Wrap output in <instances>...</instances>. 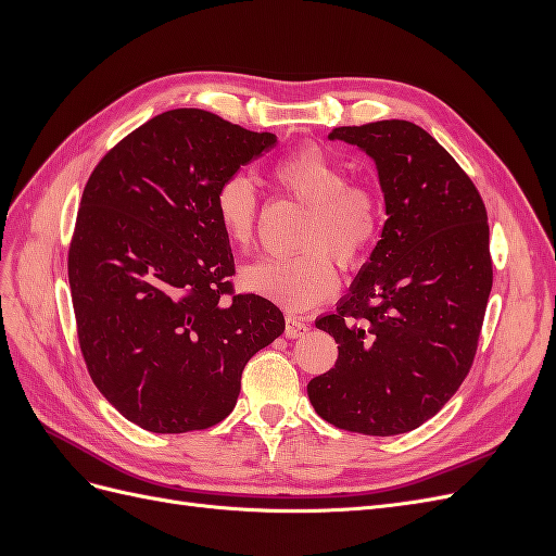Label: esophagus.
<instances>
[{
    "instance_id": "34e87169",
    "label": "esophagus",
    "mask_w": 556,
    "mask_h": 556,
    "mask_svg": "<svg viewBox=\"0 0 556 556\" xmlns=\"http://www.w3.org/2000/svg\"><path fill=\"white\" fill-rule=\"evenodd\" d=\"M306 331H308V325L301 317L296 315L285 317V336H288V339H301Z\"/></svg>"
}]
</instances>
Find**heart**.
I'll use <instances>...</instances> for the list:
<instances>
[{
	"label": "heart",
	"mask_w": 556,
	"mask_h": 556,
	"mask_svg": "<svg viewBox=\"0 0 556 556\" xmlns=\"http://www.w3.org/2000/svg\"><path fill=\"white\" fill-rule=\"evenodd\" d=\"M274 180L299 204L311 208L294 257H268L243 268L245 290L285 308H311L339 285L333 260L357 264L380 231L376 197L350 185L348 172L315 146L299 148L274 164ZM260 197L248 176L233 174L215 192V217L227 237L248 245L255 237Z\"/></svg>",
	"instance_id": "b5f03b06"
}]
</instances>
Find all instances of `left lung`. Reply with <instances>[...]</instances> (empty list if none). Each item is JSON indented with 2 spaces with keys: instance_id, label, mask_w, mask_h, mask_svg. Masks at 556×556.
Masks as SVG:
<instances>
[{
  "instance_id": "1",
  "label": "left lung",
  "mask_w": 556,
  "mask_h": 556,
  "mask_svg": "<svg viewBox=\"0 0 556 556\" xmlns=\"http://www.w3.org/2000/svg\"><path fill=\"white\" fill-rule=\"evenodd\" d=\"M374 160L387 220L333 315L339 359L308 382L315 413L366 435L417 429L459 390L492 292L490 225L462 166L408 121L336 127Z\"/></svg>"
}]
</instances>
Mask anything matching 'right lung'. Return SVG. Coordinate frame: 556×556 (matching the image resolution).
I'll return each instance as SVG.
<instances>
[{
	"label": "right lung",
	"instance_id": "obj_1",
	"mask_svg": "<svg viewBox=\"0 0 556 556\" xmlns=\"http://www.w3.org/2000/svg\"><path fill=\"white\" fill-rule=\"evenodd\" d=\"M278 143L201 109L155 115L83 190L70 248L78 343L97 390L153 433L208 429L233 410L250 357L285 331L271 301L231 292L215 192Z\"/></svg>",
	"mask_w": 556,
	"mask_h": 556
}]
</instances>
